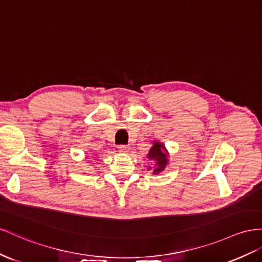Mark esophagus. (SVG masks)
Wrapping results in <instances>:
<instances>
[{
    "instance_id": "34e87169",
    "label": "esophagus",
    "mask_w": 262,
    "mask_h": 262,
    "mask_svg": "<svg viewBox=\"0 0 262 262\" xmlns=\"http://www.w3.org/2000/svg\"><path fill=\"white\" fill-rule=\"evenodd\" d=\"M129 150H130V147H128V146L122 145V146L118 147V151L122 152V154H126V152H128Z\"/></svg>"
}]
</instances>
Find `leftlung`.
I'll return each instance as SVG.
<instances>
[{
    "mask_svg": "<svg viewBox=\"0 0 262 262\" xmlns=\"http://www.w3.org/2000/svg\"><path fill=\"white\" fill-rule=\"evenodd\" d=\"M147 158L150 162H154V166H147L149 170H152L154 175H158V173L163 172L169 164V152L165 145L158 142V140L152 142V146L150 147L148 154H147Z\"/></svg>",
    "mask_w": 262,
    "mask_h": 262,
    "instance_id": "left-lung-1",
    "label": "left lung"
}]
</instances>
